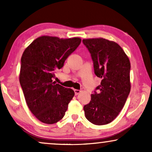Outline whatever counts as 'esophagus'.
Returning a JSON list of instances; mask_svg holds the SVG:
<instances>
[{
	"label": "esophagus",
	"mask_w": 152,
	"mask_h": 152,
	"mask_svg": "<svg viewBox=\"0 0 152 152\" xmlns=\"http://www.w3.org/2000/svg\"><path fill=\"white\" fill-rule=\"evenodd\" d=\"M74 91H75V95H77L79 93H81V91L80 90H77V89H75Z\"/></svg>",
	"instance_id": "34e87169"
}]
</instances>
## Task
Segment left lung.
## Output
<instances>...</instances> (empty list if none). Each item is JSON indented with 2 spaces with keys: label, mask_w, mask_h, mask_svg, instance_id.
<instances>
[{
  "label": "left lung",
  "mask_w": 152,
  "mask_h": 152,
  "mask_svg": "<svg viewBox=\"0 0 152 152\" xmlns=\"http://www.w3.org/2000/svg\"><path fill=\"white\" fill-rule=\"evenodd\" d=\"M93 61L94 72L102 79L84 107L86 119L95 125L111 122L118 115L131 90L129 59L117 43L103 38L83 39Z\"/></svg>",
  "instance_id": "obj_1"
}]
</instances>
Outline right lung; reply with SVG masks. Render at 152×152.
Wrapping results in <instances>:
<instances>
[{"mask_svg":"<svg viewBox=\"0 0 152 152\" xmlns=\"http://www.w3.org/2000/svg\"><path fill=\"white\" fill-rule=\"evenodd\" d=\"M82 39L42 36L32 41L23 53L19 82L27 105L39 120L54 124L61 120L74 91L53 82L56 69L75 50Z\"/></svg>","mask_w":152,"mask_h":152,"instance_id":"obj_1","label":"right lung"}]
</instances>
